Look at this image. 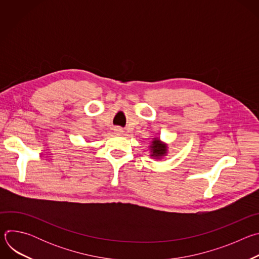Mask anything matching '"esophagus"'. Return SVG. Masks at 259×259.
I'll return each instance as SVG.
<instances>
[{
    "label": "esophagus",
    "instance_id": "34e87169",
    "mask_svg": "<svg viewBox=\"0 0 259 259\" xmlns=\"http://www.w3.org/2000/svg\"><path fill=\"white\" fill-rule=\"evenodd\" d=\"M115 134H117V135L123 134V129H121V128H119V127L115 128Z\"/></svg>",
    "mask_w": 259,
    "mask_h": 259
}]
</instances>
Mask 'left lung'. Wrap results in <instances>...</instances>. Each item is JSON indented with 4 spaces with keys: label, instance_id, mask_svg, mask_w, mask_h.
Instances as JSON below:
<instances>
[{
    "label": "left lung",
    "instance_id": "obj_1",
    "mask_svg": "<svg viewBox=\"0 0 259 259\" xmlns=\"http://www.w3.org/2000/svg\"><path fill=\"white\" fill-rule=\"evenodd\" d=\"M150 152H151V157H153L154 159L160 160L167 155V152H168L167 143L161 141L160 138L155 137L150 145Z\"/></svg>",
    "mask_w": 259,
    "mask_h": 259
}]
</instances>
